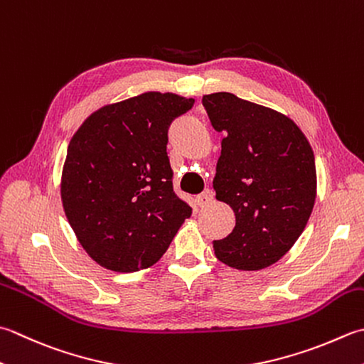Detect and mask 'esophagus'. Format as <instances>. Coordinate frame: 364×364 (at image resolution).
I'll use <instances>...</instances> for the list:
<instances>
[{
    "mask_svg": "<svg viewBox=\"0 0 364 364\" xmlns=\"http://www.w3.org/2000/svg\"><path fill=\"white\" fill-rule=\"evenodd\" d=\"M213 198H215V192H213L211 189H206L197 197V203H198V206H206L213 202Z\"/></svg>",
    "mask_w": 364,
    "mask_h": 364,
    "instance_id": "obj_1",
    "label": "esophagus"
}]
</instances>
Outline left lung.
<instances>
[{
    "label": "left lung",
    "instance_id": "left-lung-1",
    "mask_svg": "<svg viewBox=\"0 0 364 364\" xmlns=\"http://www.w3.org/2000/svg\"><path fill=\"white\" fill-rule=\"evenodd\" d=\"M202 104L211 126L225 134L213 188L237 218L213 247L225 265L257 272L284 257L308 224L317 192L314 153L300 127L273 109L224 91Z\"/></svg>",
    "mask_w": 364,
    "mask_h": 364
}]
</instances>
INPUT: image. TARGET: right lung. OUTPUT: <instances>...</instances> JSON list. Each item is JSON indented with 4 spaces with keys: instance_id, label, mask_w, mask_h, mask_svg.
<instances>
[{
    "instance_id": "1",
    "label": "right lung",
    "mask_w": 364,
    "mask_h": 364,
    "mask_svg": "<svg viewBox=\"0 0 364 364\" xmlns=\"http://www.w3.org/2000/svg\"><path fill=\"white\" fill-rule=\"evenodd\" d=\"M194 99L148 91L105 105L70 139L61 200L77 240L99 265L132 273L154 265L192 215L173 191L172 121Z\"/></svg>"
}]
</instances>
